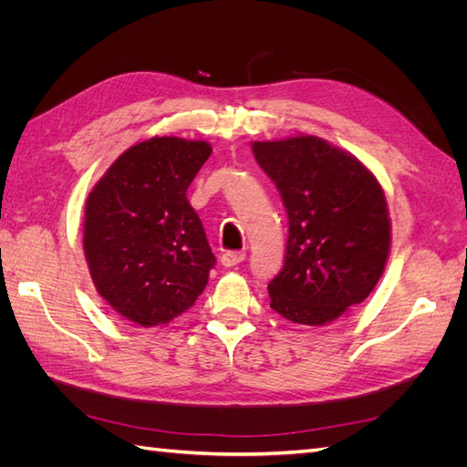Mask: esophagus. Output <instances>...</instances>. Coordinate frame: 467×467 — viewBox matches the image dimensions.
I'll use <instances>...</instances> for the list:
<instances>
[{
	"instance_id": "34e87169",
	"label": "esophagus",
	"mask_w": 467,
	"mask_h": 467,
	"mask_svg": "<svg viewBox=\"0 0 467 467\" xmlns=\"http://www.w3.org/2000/svg\"><path fill=\"white\" fill-rule=\"evenodd\" d=\"M220 261L223 266H235V265L245 261V253L244 251H225V253H222Z\"/></svg>"
}]
</instances>
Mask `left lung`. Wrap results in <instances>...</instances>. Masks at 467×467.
Listing matches in <instances>:
<instances>
[{"label": "left lung", "instance_id": "1", "mask_svg": "<svg viewBox=\"0 0 467 467\" xmlns=\"http://www.w3.org/2000/svg\"><path fill=\"white\" fill-rule=\"evenodd\" d=\"M288 216L282 271L268 282L271 307L285 319L321 327L368 298L391 249L384 189L355 155L300 134L253 142Z\"/></svg>", "mask_w": 467, "mask_h": 467}]
</instances>
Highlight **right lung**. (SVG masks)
Listing matches in <instances>:
<instances>
[{"label":"right lung","mask_w":467,"mask_h":467,"mask_svg":"<svg viewBox=\"0 0 467 467\" xmlns=\"http://www.w3.org/2000/svg\"><path fill=\"white\" fill-rule=\"evenodd\" d=\"M210 153L204 140L153 136L120 153L88 196L83 253L95 290L140 327L187 312L216 265L187 201Z\"/></svg>","instance_id":"right-lung-1"}]
</instances>
